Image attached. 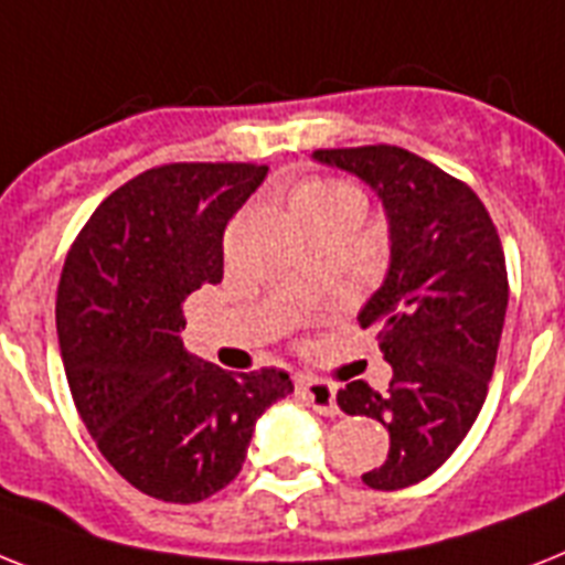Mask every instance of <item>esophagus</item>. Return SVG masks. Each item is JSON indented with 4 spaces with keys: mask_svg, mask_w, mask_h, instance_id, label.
I'll return each mask as SVG.
<instances>
[{
    "mask_svg": "<svg viewBox=\"0 0 565 565\" xmlns=\"http://www.w3.org/2000/svg\"><path fill=\"white\" fill-rule=\"evenodd\" d=\"M298 392L307 401V406H313V412L328 417L339 415L337 406V388L324 383V380H305V383H298Z\"/></svg>",
    "mask_w": 565,
    "mask_h": 565,
    "instance_id": "34e87169",
    "label": "esophagus"
}]
</instances>
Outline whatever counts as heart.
<instances>
[{"label":"heart","instance_id":"b5f03b06","mask_svg":"<svg viewBox=\"0 0 565 565\" xmlns=\"http://www.w3.org/2000/svg\"><path fill=\"white\" fill-rule=\"evenodd\" d=\"M348 203H360L354 188L333 182V179H313V182H305V185H298L292 191L290 211L292 217L298 220V226H307L310 220L324 217V214Z\"/></svg>","mask_w":565,"mask_h":565}]
</instances>
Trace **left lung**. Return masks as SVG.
Instances as JSON below:
<instances>
[{
  "mask_svg": "<svg viewBox=\"0 0 565 565\" xmlns=\"http://www.w3.org/2000/svg\"><path fill=\"white\" fill-rule=\"evenodd\" d=\"M360 177L388 220V273L360 310L392 365L388 392L339 388L345 415L388 429L386 461L362 481L401 490L424 481L465 441L488 397L508 310L502 241L473 188L394 145L316 150Z\"/></svg>",
  "mask_w": 565,
  "mask_h": 565,
  "instance_id": "left-lung-1",
  "label": "left lung"
}]
</instances>
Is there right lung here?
<instances>
[{"label":"right lung","instance_id":"right-lung-1","mask_svg":"<svg viewBox=\"0 0 565 565\" xmlns=\"http://www.w3.org/2000/svg\"><path fill=\"white\" fill-rule=\"evenodd\" d=\"M267 164L173 162L104 200L72 243L57 339L100 456L162 502H203L241 473L258 417L292 392L275 369L232 374L188 354L182 301L223 278V232Z\"/></svg>","mask_w":565,"mask_h":565}]
</instances>
